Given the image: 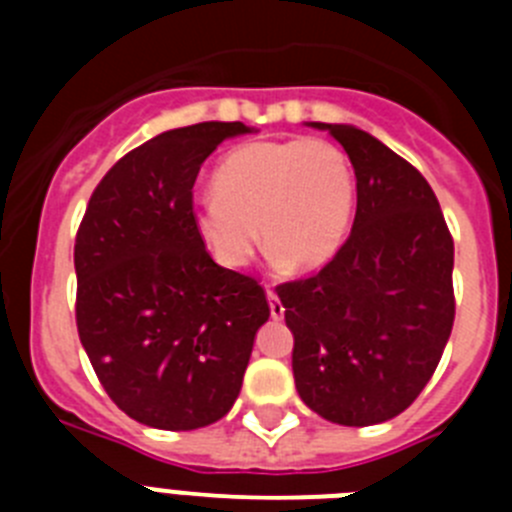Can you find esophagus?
<instances>
[{"label": "esophagus", "mask_w": 512, "mask_h": 512, "mask_svg": "<svg viewBox=\"0 0 512 512\" xmlns=\"http://www.w3.org/2000/svg\"><path fill=\"white\" fill-rule=\"evenodd\" d=\"M266 297H269V310H271V318H282L284 315V305L282 302H279V297H277V292H274V289L271 287H266Z\"/></svg>", "instance_id": "34e87169"}]
</instances>
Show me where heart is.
Instances as JSON below:
<instances>
[{
  "instance_id": "1",
  "label": "heart",
  "mask_w": 512,
  "mask_h": 512,
  "mask_svg": "<svg viewBox=\"0 0 512 512\" xmlns=\"http://www.w3.org/2000/svg\"><path fill=\"white\" fill-rule=\"evenodd\" d=\"M356 184L346 153L325 138L253 140L212 174V200L194 210V230L217 264L241 269L259 246L279 264L318 269L343 246Z\"/></svg>"
}]
</instances>
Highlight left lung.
Masks as SVG:
<instances>
[{
	"label": "left lung",
	"instance_id": "8db88e82",
	"mask_svg": "<svg viewBox=\"0 0 512 512\" xmlns=\"http://www.w3.org/2000/svg\"><path fill=\"white\" fill-rule=\"evenodd\" d=\"M356 174L354 228L318 274L277 287L307 408L374 425L413 405L454 328V238L425 176L374 135L325 125Z\"/></svg>",
	"mask_w": 512,
	"mask_h": 512
}]
</instances>
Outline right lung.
<instances>
[{"instance_id": "1", "label": "right lung", "mask_w": 512, "mask_h": 512, "mask_svg": "<svg viewBox=\"0 0 512 512\" xmlns=\"http://www.w3.org/2000/svg\"><path fill=\"white\" fill-rule=\"evenodd\" d=\"M243 122H200L133 148L89 197L76 230V328L117 408L164 431L223 418L253 336L269 320L259 279L215 264L194 230L200 166Z\"/></svg>"}]
</instances>
